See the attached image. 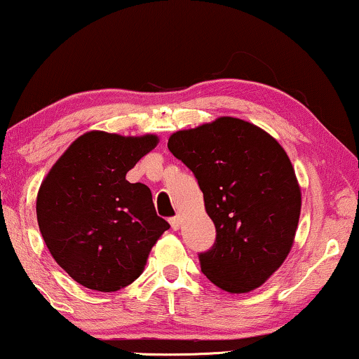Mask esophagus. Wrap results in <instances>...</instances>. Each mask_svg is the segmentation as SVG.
Wrapping results in <instances>:
<instances>
[{
  "instance_id": "1",
  "label": "esophagus",
  "mask_w": 359,
  "mask_h": 359,
  "mask_svg": "<svg viewBox=\"0 0 359 359\" xmlns=\"http://www.w3.org/2000/svg\"><path fill=\"white\" fill-rule=\"evenodd\" d=\"M169 222H170L172 230H177L180 226V219H179V217H172V219H169Z\"/></svg>"
}]
</instances>
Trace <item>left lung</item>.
<instances>
[{
    "label": "left lung",
    "instance_id": "8db88e82",
    "mask_svg": "<svg viewBox=\"0 0 359 359\" xmlns=\"http://www.w3.org/2000/svg\"><path fill=\"white\" fill-rule=\"evenodd\" d=\"M167 147L192 170L215 225L210 250L198 253L202 273L230 293L258 288L287 258L300 219L302 194L287 152L235 117L179 130Z\"/></svg>",
    "mask_w": 359,
    "mask_h": 359
}]
</instances>
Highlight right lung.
<instances>
[{"mask_svg":"<svg viewBox=\"0 0 359 359\" xmlns=\"http://www.w3.org/2000/svg\"><path fill=\"white\" fill-rule=\"evenodd\" d=\"M157 146L156 135H81L41 184L36 213L57 265L86 288L117 292L142 273L169 224L151 189L126 174Z\"/></svg>","mask_w":359,"mask_h":359,"instance_id":"add662e5","label":"right lung"}]
</instances>
